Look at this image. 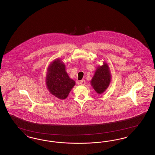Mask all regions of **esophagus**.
Segmentation results:
<instances>
[{
  "instance_id": "1",
  "label": "esophagus",
  "mask_w": 155,
  "mask_h": 155,
  "mask_svg": "<svg viewBox=\"0 0 155 155\" xmlns=\"http://www.w3.org/2000/svg\"><path fill=\"white\" fill-rule=\"evenodd\" d=\"M80 84H81V85H85V84H86V82L85 80H81L80 82Z\"/></svg>"
}]
</instances>
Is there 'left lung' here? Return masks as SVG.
Here are the masks:
<instances>
[{
  "label": "left lung",
  "instance_id": "left-lung-1",
  "mask_svg": "<svg viewBox=\"0 0 155 155\" xmlns=\"http://www.w3.org/2000/svg\"><path fill=\"white\" fill-rule=\"evenodd\" d=\"M111 76L108 64L103 62V65L96 68L91 84L92 88L98 94L104 93L110 84Z\"/></svg>",
  "mask_w": 155,
  "mask_h": 155
}]
</instances>
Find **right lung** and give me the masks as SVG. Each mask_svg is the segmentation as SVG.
<instances>
[{"label": "right lung", "mask_w": 155, "mask_h": 155, "mask_svg": "<svg viewBox=\"0 0 155 155\" xmlns=\"http://www.w3.org/2000/svg\"><path fill=\"white\" fill-rule=\"evenodd\" d=\"M75 84V82L67 74L61 59H54L50 63L46 75V85L52 95L59 99H65Z\"/></svg>", "instance_id": "add662e5"}]
</instances>
